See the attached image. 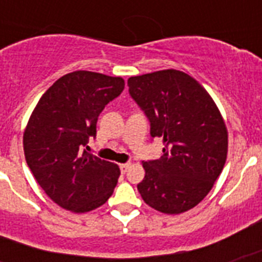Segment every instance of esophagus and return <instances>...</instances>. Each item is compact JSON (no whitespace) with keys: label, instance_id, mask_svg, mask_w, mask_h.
Returning a JSON list of instances; mask_svg holds the SVG:
<instances>
[{"label":"esophagus","instance_id":"esophagus-1","mask_svg":"<svg viewBox=\"0 0 262 262\" xmlns=\"http://www.w3.org/2000/svg\"><path fill=\"white\" fill-rule=\"evenodd\" d=\"M129 167H130V164H129V163L119 164V168H121V172H122V174H125V172L129 170Z\"/></svg>","mask_w":262,"mask_h":262}]
</instances>
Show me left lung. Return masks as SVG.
<instances>
[{"label":"left lung","instance_id":"left-lung-1","mask_svg":"<svg viewBox=\"0 0 262 262\" xmlns=\"http://www.w3.org/2000/svg\"><path fill=\"white\" fill-rule=\"evenodd\" d=\"M127 85L149 119L151 136L164 143L159 159L143 163L140 194L163 213L189 211L209 193L227 159V127L219 108L199 81L175 69L135 76Z\"/></svg>","mask_w":262,"mask_h":262}]
</instances>
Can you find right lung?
<instances>
[{
    "label": "right lung",
    "mask_w": 262,
    "mask_h": 262,
    "mask_svg": "<svg viewBox=\"0 0 262 262\" xmlns=\"http://www.w3.org/2000/svg\"><path fill=\"white\" fill-rule=\"evenodd\" d=\"M123 88L121 77L72 72L42 95L31 114L23 136L27 164L45 193L68 211H92L117 186L118 166L83 147L96 136L99 114Z\"/></svg>",
    "instance_id": "1"
}]
</instances>
